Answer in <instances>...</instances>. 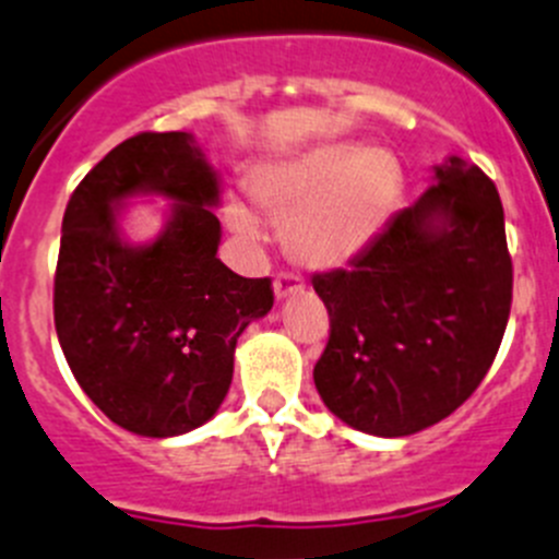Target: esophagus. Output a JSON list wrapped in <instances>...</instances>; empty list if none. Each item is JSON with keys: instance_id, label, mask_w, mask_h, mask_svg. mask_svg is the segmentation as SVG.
<instances>
[{"instance_id": "34e87169", "label": "esophagus", "mask_w": 559, "mask_h": 559, "mask_svg": "<svg viewBox=\"0 0 559 559\" xmlns=\"http://www.w3.org/2000/svg\"><path fill=\"white\" fill-rule=\"evenodd\" d=\"M304 286H306L304 278H300L297 273H289V270H281L273 281V289H275V297H278V300L295 295V292H304Z\"/></svg>"}]
</instances>
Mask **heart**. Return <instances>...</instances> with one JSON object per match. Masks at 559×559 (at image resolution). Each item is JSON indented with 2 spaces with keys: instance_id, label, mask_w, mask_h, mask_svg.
<instances>
[{
  "instance_id": "1",
  "label": "heart",
  "mask_w": 559,
  "mask_h": 559,
  "mask_svg": "<svg viewBox=\"0 0 559 559\" xmlns=\"http://www.w3.org/2000/svg\"><path fill=\"white\" fill-rule=\"evenodd\" d=\"M255 203L284 226L286 250L314 270L342 267L369 248L391 221L403 192L394 156L364 145H325L267 165L250 181ZM228 226L259 237L248 203H226Z\"/></svg>"
}]
</instances>
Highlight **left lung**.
I'll use <instances>...</instances> for the list:
<instances>
[{
  "label": "left lung",
  "mask_w": 559,
  "mask_h": 559,
  "mask_svg": "<svg viewBox=\"0 0 559 559\" xmlns=\"http://www.w3.org/2000/svg\"><path fill=\"white\" fill-rule=\"evenodd\" d=\"M311 284L331 317L314 367L328 411L385 438L447 419L491 369L513 304L497 185L450 156L350 267Z\"/></svg>",
  "instance_id": "8db88e82"
}]
</instances>
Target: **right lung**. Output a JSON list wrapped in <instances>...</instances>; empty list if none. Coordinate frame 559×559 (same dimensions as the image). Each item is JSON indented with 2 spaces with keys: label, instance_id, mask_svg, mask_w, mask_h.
Wrapping results in <instances>:
<instances>
[{
  "label": "right lung",
  "instance_id": "obj_1",
  "mask_svg": "<svg viewBox=\"0 0 559 559\" xmlns=\"http://www.w3.org/2000/svg\"><path fill=\"white\" fill-rule=\"evenodd\" d=\"M175 201L151 246L123 243L117 206ZM217 174L187 132H140L80 181L62 217L55 328L76 383L109 421L170 438L217 414L245 328L273 309V281L217 259Z\"/></svg>",
  "mask_w": 559,
  "mask_h": 559
}]
</instances>
